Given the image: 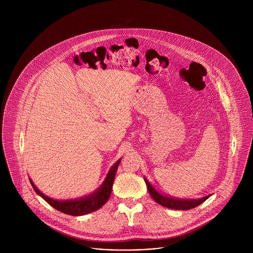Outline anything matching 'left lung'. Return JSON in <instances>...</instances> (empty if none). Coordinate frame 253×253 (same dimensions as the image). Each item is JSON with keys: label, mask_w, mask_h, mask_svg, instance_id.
<instances>
[{"label": "left lung", "mask_w": 253, "mask_h": 253, "mask_svg": "<svg viewBox=\"0 0 253 253\" xmlns=\"http://www.w3.org/2000/svg\"><path fill=\"white\" fill-rule=\"evenodd\" d=\"M145 182L148 188V191L151 195V197L160 205L167 207V208H171V209H176V210H188V209H192L198 205H200L201 203H203L206 199H208L210 197V195L204 196L202 198L199 199H181V198H176V197H172V196H168L165 195L161 192H159L157 189H155V187H153L151 185V183L148 181L146 178Z\"/></svg>", "instance_id": "left-lung-1"}]
</instances>
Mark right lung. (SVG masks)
Wrapping results in <instances>:
<instances>
[{
    "instance_id": "right-lung-1",
    "label": "right lung",
    "mask_w": 253,
    "mask_h": 253,
    "mask_svg": "<svg viewBox=\"0 0 253 253\" xmlns=\"http://www.w3.org/2000/svg\"><path fill=\"white\" fill-rule=\"evenodd\" d=\"M121 162V158L113 165L111 166L109 172L107 173V176L101 186L94 191L91 194L85 195L80 198L75 199H68V200H57L48 197L43 192H41L37 187L35 186L34 182L30 179V182L39 196H41L46 202H48L52 207L55 209L68 214V215H73V216H81L88 213H91L93 211L98 210L100 207H102L110 197L112 186L114 182V178L118 169V166Z\"/></svg>"
}]
</instances>
